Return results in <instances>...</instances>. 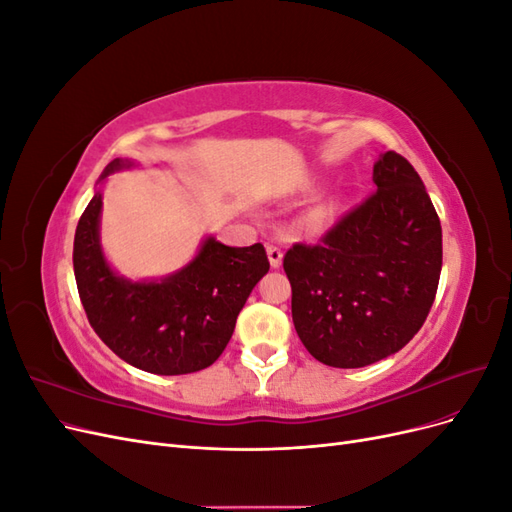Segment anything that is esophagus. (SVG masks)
I'll return each instance as SVG.
<instances>
[{
    "instance_id": "obj_1",
    "label": "esophagus",
    "mask_w": 512,
    "mask_h": 512,
    "mask_svg": "<svg viewBox=\"0 0 512 512\" xmlns=\"http://www.w3.org/2000/svg\"><path fill=\"white\" fill-rule=\"evenodd\" d=\"M267 254H269V262H271V267H273V269L282 267V258H284V252H282V247H280V245L269 243V245H267Z\"/></svg>"
}]
</instances>
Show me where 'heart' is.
Returning <instances> with one entry per match:
<instances>
[{
  "label": "heart",
  "mask_w": 512,
  "mask_h": 512,
  "mask_svg": "<svg viewBox=\"0 0 512 512\" xmlns=\"http://www.w3.org/2000/svg\"><path fill=\"white\" fill-rule=\"evenodd\" d=\"M331 218V205L329 203H324V205H318L312 213H309V224H314V226H318V224H324Z\"/></svg>",
  "instance_id": "1"
}]
</instances>
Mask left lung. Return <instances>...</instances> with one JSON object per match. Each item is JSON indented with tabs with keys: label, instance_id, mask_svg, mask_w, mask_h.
<instances>
[{
	"label": "left lung",
	"instance_id": "left-lung-1",
	"mask_svg": "<svg viewBox=\"0 0 512 512\" xmlns=\"http://www.w3.org/2000/svg\"><path fill=\"white\" fill-rule=\"evenodd\" d=\"M374 183L320 243H294L284 256L294 329L331 367H365L404 348L438 292L442 226L421 177L386 151Z\"/></svg>",
	"mask_w": 512,
	"mask_h": 512
}]
</instances>
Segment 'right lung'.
Returning a JSON list of instances; mask_svg holds the SVG:
<instances>
[{
	"mask_svg": "<svg viewBox=\"0 0 512 512\" xmlns=\"http://www.w3.org/2000/svg\"><path fill=\"white\" fill-rule=\"evenodd\" d=\"M130 162L113 160L102 179ZM102 194L74 235V277L91 327L119 359L158 376L194 374L218 361L252 288L269 271L262 243L228 247L209 237L198 256L162 282H128L100 250Z\"/></svg>",
	"mask_w": 512,
	"mask_h": 512,
	"instance_id": "add662e5",
	"label": "right lung"
}]
</instances>
